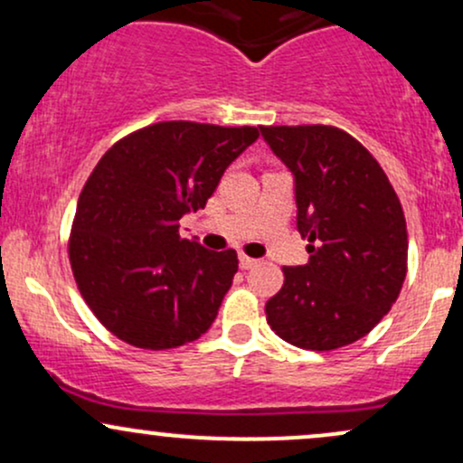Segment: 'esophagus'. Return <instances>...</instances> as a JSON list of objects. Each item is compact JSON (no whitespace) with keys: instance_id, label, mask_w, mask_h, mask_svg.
Masks as SVG:
<instances>
[{"instance_id":"obj_1","label":"esophagus","mask_w":463,"mask_h":463,"mask_svg":"<svg viewBox=\"0 0 463 463\" xmlns=\"http://www.w3.org/2000/svg\"><path fill=\"white\" fill-rule=\"evenodd\" d=\"M259 261L257 259H250V257H246V254H239V265H241V269H250V268H254V265H257Z\"/></svg>"}]
</instances>
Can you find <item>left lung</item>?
Returning a JSON list of instances; mask_svg holds the SVG:
<instances>
[{
  "mask_svg": "<svg viewBox=\"0 0 463 463\" xmlns=\"http://www.w3.org/2000/svg\"><path fill=\"white\" fill-rule=\"evenodd\" d=\"M294 174L309 263L283 268L265 305L291 346L335 350L365 337L392 309L407 276L401 200L376 158L335 126H259Z\"/></svg>",
  "mask_w": 463,
  "mask_h": 463,
  "instance_id": "8db88e82",
  "label": "left lung"
}]
</instances>
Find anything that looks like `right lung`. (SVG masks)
<instances>
[{
	"mask_svg": "<svg viewBox=\"0 0 463 463\" xmlns=\"http://www.w3.org/2000/svg\"><path fill=\"white\" fill-rule=\"evenodd\" d=\"M257 139L254 126L158 121L95 165L78 198L69 261L89 309L121 342L167 350L209 331L239 259L180 237V217L204 209L228 165Z\"/></svg>",
	"mask_w": 463,
	"mask_h": 463,
	"instance_id": "right-lung-1",
	"label": "right lung"
}]
</instances>
